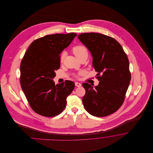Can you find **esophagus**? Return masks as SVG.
<instances>
[{
    "label": "esophagus",
    "mask_w": 153,
    "mask_h": 153,
    "mask_svg": "<svg viewBox=\"0 0 153 153\" xmlns=\"http://www.w3.org/2000/svg\"><path fill=\"white\" fill-rule=\"evenodd\" d=\"M75 85H76V87H80L81 86V83H80V82H75Z\"/></svg>",
    "instance_id": "1"
}]
</instances>
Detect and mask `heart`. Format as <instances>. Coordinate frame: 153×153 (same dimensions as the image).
I'll use <instances>...</instances> for the list:
<instances>
[{"mask_svg":"<svg viewBox=\"0 0 153 153\" xmlns=\"http://www.w3.org/2000/svg\"><path fill=\"white\" fill-rule=\"evenodd\" d=\"M73 54L75 55V56L78 58H83L85 57L87 58L88 56V52L87 48L84 46H77L74 47L72 49ZM65 57V53H63L61 56V61H63Z\"/></svg>","mask_w":153,"mask_h":153,"instance_id":"b5f03b06","label":"heart"}]
</instances>
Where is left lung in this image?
I'll list each match as a JSON object with an SVG mask.
<instances>
[{
    "label": "left lung",
    "instance_id": "obj_1",
    "mask_svg": "<svg viewBox=\"0 0 153 153\" xmlns=\"http://www.w3.org/2000/svg\"><path fill=\"white\" fill-rule=\"evenodd\" d=\"M78 38L91 53L96 76L101 75L97 77L99 83L95 87L82 84L84 107L92 115L108 116L123 102L131 80L128 59L120 44L110 36L90 33L79 34Z\"/></svg>",
    "mask_w": 153,
    "mask_h": 153
}]
</instances>
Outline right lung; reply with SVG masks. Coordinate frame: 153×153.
<instances>
[{"mask_svg":"<svg viewBox=\"0 0 153 153\" xmlns=\"http://www.w3.org/2000/svg\"><path fill=\"white\" fill-rule=\"evenodd\" d=\"M77 34H55L34 41L21 64V85L30 107L44 117H53L65 108L66 98L73 91L72 81L55 85V71L60 67V54Z\"/></svg>","mask_w":153,"mask_h":153,"instance_id":"right-lung-1","label":"right lung"}]
</instances>
